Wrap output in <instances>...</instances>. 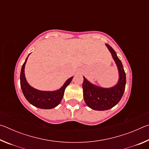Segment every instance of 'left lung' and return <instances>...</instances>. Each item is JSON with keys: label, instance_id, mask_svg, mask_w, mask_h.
I'll return each instance as SVG.
<instances>
[{"label": "left lung", "instance_id": "1", "mask_svg": "<svg viewBox=\"0 0 149 149\" xmlns=\"http://www.w3.org/2000/svg\"><path fill=\"white\" fill-rule=\"evenodd\" d=\"M112 54L117 65L119 79L113 87L104 88L92 84L84 77L83 90L86 104L95 110H109L116 105L122 99L125 91L126 77L122 63L117 56L115 50L108 44H105Z\"/></svg>", "mask_w": 149, "mask_h": 149}]
</instances>
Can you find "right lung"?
I'll return each instance as SVG.
<instances>
[{"mask_svg": "<svg viewBox=\"0 0 149 149\" xmlns=\"http://www.w3.org/2000/svg\"><path fill=\"white\" fill-rule=\"evenodd\" d=\"M28 56L27 57L26 61L22 65L20 73V85L24 97L30 104L37 108L41 109H52L55 108L61 102L64 94L65 89L71 83L74 77L68 79L64 85L57 90L50 91L35 89L28 84L25 75V65Z\"/></svg>", "mask_w": 149, "mask_h": 149, "instance_id": "right-lung-1", "label": "right lung"}]
</instances>
